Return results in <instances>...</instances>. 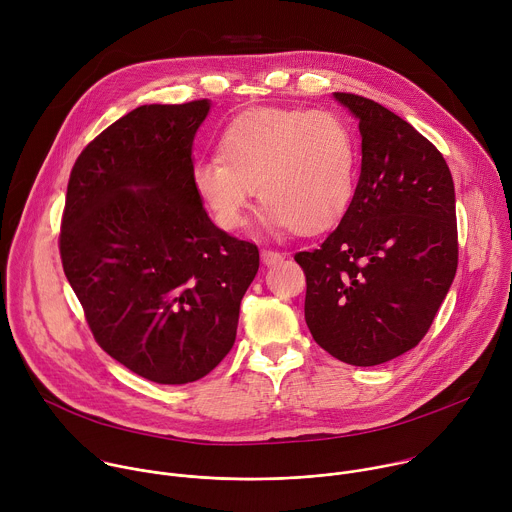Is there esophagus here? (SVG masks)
Instances as JSON below:
<instances>
[{
    "label": "esophagus",
    "mask_w": 512,
    "mask_h": 512,
    "mask_svg": "<svg viewBox=\"0 0 512 512\" xmlns=\"http://www.w3.org/2000/svg\"><path fill=\"white\" fill-rule=\"evenodd\" d=\"M261 261H263L265 265H275V263L283 261V253L273 251V249H263V251H261Z\"/></svg>",
    "instance_id": "1"
}]
</instances>
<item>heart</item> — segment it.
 Listing matches in <instances>:
<instances>
[{
	"instance_id": "1",
	"label": "heart",
	"mask_w": 512,
	"mask_h": 512,
	"mask_svg": "<svg viewBox=\"0 0 512 512\" xmlns=\"http://www.w3.org/2000/svg\"><path fill=\"white\" fill-rule=\"evenodd\" d=\"M358 180V141L330 111L257 107L218 139V158L194 164V190L225 231L247 225L255 188L271 229L318 235L342 221Z\"/></svg>"
}]
</instances>
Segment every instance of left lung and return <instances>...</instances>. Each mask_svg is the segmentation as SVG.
<instances>
[{
  "mask_svg": "<svg viewBox=\"0 0 512 512\" xmlns=\"http://www.w3.org/2000/svg\"><path fill=\"white\" fill-rule=\"evenodd\" d=\"M358 121L360 178L306 273V324L334 358L375 367L427 334L458 267L456 192L444 156L387 107L334 93Z\"/></svg>",
  "mask_w": 512,
  "mask_h": 512,
  "instance_id": "8db88e82",
  "label": "left lung"
}]
</instances>
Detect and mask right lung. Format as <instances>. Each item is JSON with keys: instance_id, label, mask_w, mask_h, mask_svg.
Listing matches in <instances>:
<instances>
[{"instance_id": "add662e5", "label": "right lung", "mask_w": 512, "mask_h": 512, "mask_svg": "<svg viewBox=\"0 0 512 512\" xmlns=\"http://www.w3.org/2000/svg\"><path fill=\"white\" fill-rule=\"evenodd\" d=\"M210 101L141 105L97 135L70 172L64 275L99 346L135 375L186 385L235 344L259 249L218 229L192 184Z\"/></svg>"}]
</instances>
